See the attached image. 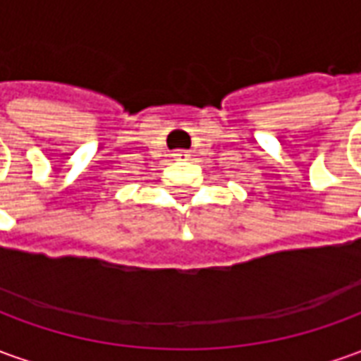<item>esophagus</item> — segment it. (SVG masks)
Returning a JSON list of instances; mask_svg holds the SVG:
<instances>
[{
  "label": "esophagus",
  "mask_w": 361,
  "mask_h": 361,
  "mask_svg": "<svg viewBox=\"0 0 361 361\" xmlns=\"http://www.w3.org/2000/svg\"><path fill=\"white\" fill-rule=\"evenodd\" d=\"M173 159H175V161H188V159H190V153L185 151V149H178V151L173 153Z\"/></svg>",
  "instance_id": "34e87169"
}]
</instances>
